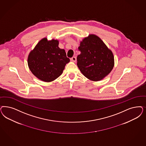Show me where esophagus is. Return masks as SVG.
I'll return each instance as SVG.
<instances>
[{"label":"esophagus","instance_id":"34e87169","mask_svg":"<svg viewBox=\"0 0 146 146\" xmlns=\"http://www.w3.org/2000/svg\"><path fill=\"white\" fill-rule=\"evenodd\" d=\"M70 60L72 62H75L76 61V60H77V58H76V57L75 56L72 57V58H71Z\"/></svg>","mask_w":146,"mask_h":146}]
</instances>
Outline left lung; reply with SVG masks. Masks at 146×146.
I'll return each mask as SVG.
<instances>
[{
	"instance_id": "1",
	"label": "left lung",
	"mask_w": 146,
	"mask_h": 146,
	"mask_svg": "<svg viewBox=\"0 0 146 146\" xmlns=\"http://www.w3.org/2000/svg\"><path fill=\"white\" fill-rule=\"evenodd\" d=\"M78 49L80 54L77 57V65L90 80H102L113 69V53L98 36L90 34L83 38Z\"/></svg>"
}]
</instances>
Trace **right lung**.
Wrapping results in <instances>:
<instances>
[{
    "instance_id": "right-lung-1",
    "label": "right lung",
    "mask_w": 146,
    "mask_h": 146,
    "mask_svg": "<svg viewBox=\"0 0 146 146\" xmlns=\"http://www.w3.org/2000/svg\"><path fill=\"white\" fill-rule=\"evenodd\" d=\"M58 44L57 40L48 41L43 38L30 52L28 67L38 79L46 82L56 80L61 75L66 64L70 62L65 50L60 49Z\"/></svg>"
}]
</instances>
